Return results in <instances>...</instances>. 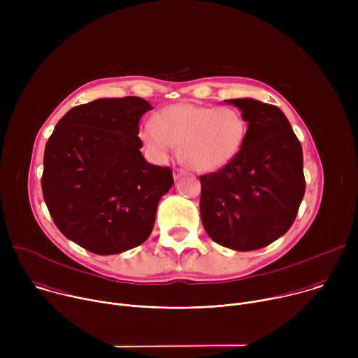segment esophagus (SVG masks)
<instances>
[{
  "instance_id": "esophagus-1",
  "label": "esophagus",
  "mask_w": 358,
  "mask_h": 358,
  "mask_svg": "<svg viewBox=\"0 0 358 358\" xmlns=\"http://www.w3.org/2000/svg\"><path fill=\"white\" fill-rule=\"evenodd\" d=\"M182 176H185V171H184L182 169H174V178H176V180L181 178Z\"/></svg>"
}]
</instances>
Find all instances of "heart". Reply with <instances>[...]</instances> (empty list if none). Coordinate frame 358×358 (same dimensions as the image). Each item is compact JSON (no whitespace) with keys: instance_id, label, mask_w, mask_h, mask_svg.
<instances>
[{"instance_id":"obj_1","label":"heart","mask_w":358,"mask_h":358,"mask_svg":"<svg viewBox=\"0 0 358 358\" xmlns=\"http://www.w3.org/2000/svg\"><path fill=\"white\" fill-rule=\"evenodd\" d=\"M248 124L231 106L171 105L143 126L140 137L157 159H166L173 145L189 169L210 173L229 164L242 148Z\"/></svg>"}]
</instances>
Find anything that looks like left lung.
I'll use <instances>...</instances> for the list:
<instances>
[{
	"instance_id": "obj_1",
	"label": "left lung",
	"mask_w": 358,
	"mask_h": 358,
	"mask_svg": "<svg viewBox=\"0 0 358 358\" xmlns=\"http://www.w3.org/2000/svg\"><path fill=\"white\" fill-rule=\"evenodd\" d=\"M248 122L238 156L199 176V211L210 238L229 249H261L285 235L304 195L301 144L283 112L253 99H232Z\"/></svg>"
}]
</instances>
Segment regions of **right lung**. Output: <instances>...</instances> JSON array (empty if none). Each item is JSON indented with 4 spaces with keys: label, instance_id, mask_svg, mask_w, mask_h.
<instances>
[{
    "label": "right lung",
    "instance_id": "add662e5",
    "mask_svg": "<svg viewBox=\"0 0 358 358\" xmlns=\"http://www.w3.org/2000/svg\"><path fill=\"white\" fill-rule=\"evenodd\" d=\"M151 109L137 96L72 108L46 141L42 194L58 229L97 255L141 245L155 227L170 167L145 162L138 122Z\"/></svg>",
    "mask_w": 358,
    "mask_h": 358
}]
</instances>
